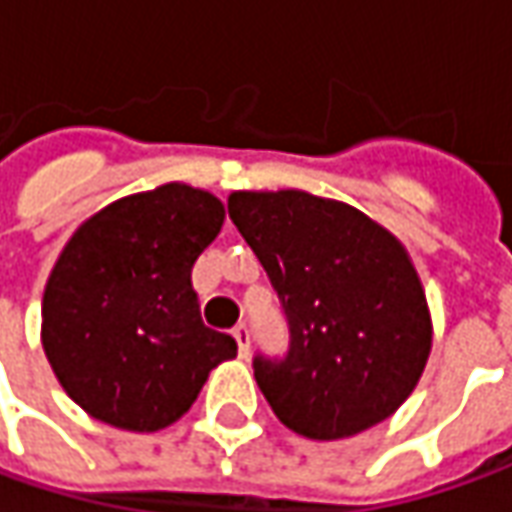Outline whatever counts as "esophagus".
Returning <instances> with one entry per match:
<instances>
[{
  "label": "esophagus",
  "instance_id": "esophagus-1",
  "mask_svg": "<svg viewBox=\"0 0 512 512\" xmlns=\"http://www.w3.org/2000/svg\"><path fill=\"white\" fill-rule=\"evenodd\" d=\"M232 337L238 340V354H240V357H249V340H252V334H249V326H246V323L235 326Z\"/></svg>",
  "mask_w": 512,
  "mask_h": 512
}]
</instances>
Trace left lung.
<instances>
[{
  "label": "left lung",
  "mask_w": 512,
  "mask_h": 512,
  "mask_svg": "<svg viewBox=\"0 0 512 512\" xmlns=\"http://www.w3.org/2000/svg\"><path fill=\"white\" fill-rule=\"evenodd\" d=\"M289 323L283 357L255 379L289 431L331 442L368 431L411 397L431 354V314L411 257L360 209L300 189L232 192Z\"/></svg>",
  "instance_id": "obj_1"
}]
</instances>
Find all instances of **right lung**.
<instances>
[{"instance_id":"right-lung-1","label":"right lung","mask_w":512,"mask_h":512,"mask_svg":"<svg viewBox=\"0 0 512 512\" xmlns=\"http://www.w3.org/2000/svg\"><path fill=\"white\" fill-rule=\"evenodd\" d=\"M223 203L186 184L104 206L47 277L42 345L67 397L121 431L152 433L192 408L238 343L201 320L192 266Z\"/></svg>"}]
</instances>
